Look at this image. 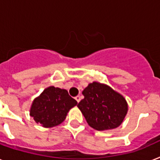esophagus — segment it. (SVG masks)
I'll use <instances>...</instances> for the list:
<instances>
[{"label": "esophagus", "mask_w": 160, "mask_h": 160, "mask_svg": "<svg viewBox=\"0 0 160 160\" xmlns=\"http://www.w3.org/2000/svg\"><path fill=\"white\" fill-rule=\"evenodd\" d=\"M75 98H76V100L78 102H80V95H77Z\"/></svg>", "instance_id": "34e87169"}]
</instances>
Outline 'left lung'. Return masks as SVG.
I'll return each instance as SVG.
<instances>
[{
    "label": "left lung",
    "instance_id": "obj_1",
    "mask_svg": "<svg viewBox=\"0 0 160 160\" xmlns=\"http://www.w3.org/2000/svg\"><path fill=\"white\" fill-rule=\"evenodd\" d=\"M84 98L77 104L87 123L98 131L119 127L128 106L122 94L104 84L93 82L83 90Z\"/></svg>",
    "mask_w": 160,
    "mask_h": 160
}]
</instances>
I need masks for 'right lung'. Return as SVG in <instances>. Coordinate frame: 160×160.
<instances>
[{"instance_id": "right-lung-1", "label": "right lung", "mask_w": 160, "mask_h": 160, "mask_svg": "<svg viewBox=\"0 0 160 160\" xmlns=\"http://www.w3.org/2000/svg\"><path fill=\"white\" fill-rule=\"evenodd\" d=\"M77 104L66 89L50 86L33 101L30 116L44 127L58 126L66 119L67 112Z\"/></svg>"}]
</instances>
